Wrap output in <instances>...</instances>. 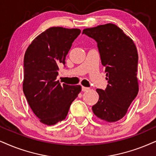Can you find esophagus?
<instances>
[{
    "label": "esophagus",
    "instance_id": "obj_1",
    "mask_svg": "<svg viewBox=\"0 0 156 156\" xmlns=\"http://www.w3.org/2000/svg\"><path fill=\"white\" fill-rule=\"evenodd\" d=\"M90 88L88 87H85V86H82V91H88Z\"/></svg>",
    "mask_w": 156,
    "mask_h": 156
}]
</instances>
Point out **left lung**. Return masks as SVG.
<instances>
[{
	"label": "left lung",
	"instance_id": "left-lung-1",
	"mask_svg": "<svg viewBox=\"0 0 156 156\" xmlns=\"http://www.w3.org/2000/svg\"><path fill=\"white\" fill-rule=\"evenodd\" d=\"M83 34L97 43L108 80L105 90L96 89L99 98L92 106L93 112L106 122H117L125 115L138 94L137 47L133 41L113 23L85 29Z\"/></svg>",
	"mask_w": 156,
	"mask_h": 156
}]
</instances>
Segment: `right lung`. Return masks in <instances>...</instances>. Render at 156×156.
I'll return each instance as SVG.
<instances>
[{"label":"right lung","instance_id":"1","mask_svg":"<svg viewBox=\"0 0 156 156\" xmlns=\"http://www.w3.org/2000/svg\"><path fill=\"white\" fill-rule=\"evenodd\" d=\"M80 34L78 29L51 27L37 36L25 52L23 94L31 110L45 125L66 119L81 90L80 86L61 85L56 80L58 65L65 66L66 55Z\"/></svg>","mask_w":156,"mask_h":156}]
</instances>
